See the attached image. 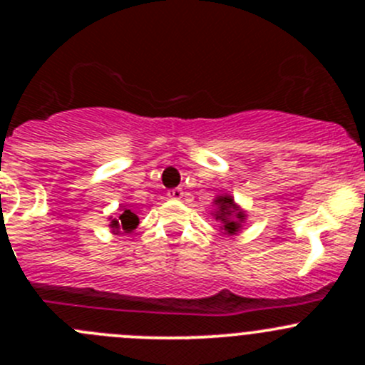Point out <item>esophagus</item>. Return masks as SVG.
Returning a JSON list of instances; mask_svg holds the SVG:
<instances>
[{"mask_svg": "<svg viewBox=\"0 0 365 365\" xmlns=\"http://www.w3.org/2000/svg\"><path fill=\"white\" fill-rule=\"evenodd\" d=\"M168 196L171 197V200H182V197H183V190L180 189V187H176V189L169 190Z\"/></svg>", "mask_w": 365, "mask_h": 365, "instance_id": "obj_1", "label": "esophagus"}]
</instances>
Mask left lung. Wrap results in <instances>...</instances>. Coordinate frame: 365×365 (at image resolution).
<instances>
[{
  "label": "left lung",
  "mask_w": 365,
  "mask_h": 365,
  "mask_svg": "<svg viewBox=\"0 0 365 365\" xmlns=\"http://www.w3.org/2000/svg\"><path fill=\"white\" fill-rule=\"evenodd\" d=\"M215 205V219L220 220L222 224V230L226 231L227 235H237L240 231L242 222L245 219L244 210H240V206L235 203V200L231 196H219L213 201Z\"/></svg>",
  "instance_id": "8db88e82"
}]
</instances>
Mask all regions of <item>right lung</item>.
I'll use <instances>...</instances> for the list:
<instances>
[{"label":"right lung","mask_w":365,"mask_h":365,"mask_svg":"<svg viewBox=\"0 0 365 365\" xmlns=\"http://www.w3.org/2000/svg\"><path fill=\"white\" fill-rule=\"evenodd\" d=\"M138 224L139 217L135 215L132 210L121 208L120 217H118V219H113L109 226L113 227V233H120V230L123 231V233H130V231H134L135 227H138Z\"/></svg>","instance_id":"obj_1"}]
</instances>
